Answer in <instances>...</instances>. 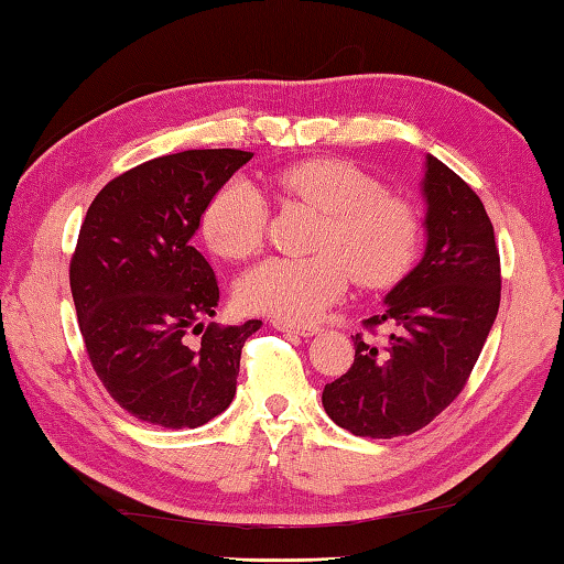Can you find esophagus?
Returning <instances> with one entry per match:
<instances>
[{
	"instance_id": "34e87169",
	"label": "esophagus",
	"mask_w": 564,
	"mask_h": 564,
	"mask_svg": "<svg viewBox=\"0 0 564 564\" xmlns=\"http://www.w3.org/2000/svg\"><path fill=\"white\" fill-rule=\"evenodd\" d=\"M273 327L279 329V332L301 334V337H315V334L322 332V327H315V325H297V322H285V319H275Z\"/></svg>"
}]
</instances>
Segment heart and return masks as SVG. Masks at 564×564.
I'll return each instance as SVG.
<instances>
[{
    "label": "heart",
    "instance_id": "b5f03b06",
    "mask_svg": "<svg viewBox=\"0 0 564 564\" xmlns=\"http://www.w3.org/2000/svg\"><path fill=\"white\" fill-rule=\"evenodd\" d=\"M273 186L289 200L322 215L315 257H271L237 283V301L251 313L310 322L349 285L351 275L370 291L400 283L424 247V215L416 203L344 160H305L275 172ZM269 206L245 178L215 191L200 218L213 254L247 259L267 235Z\"/></svg>",
    "mask_w": 564,
    "mask_h": 564
}]
</instances>
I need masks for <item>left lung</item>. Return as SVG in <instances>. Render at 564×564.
I'll return each instance as SVG.
<instances>
[{"label":"left lung","mask_w":564,"mask_h":564,"mask_svg":"<svg viewBox=\"0 0 564 564\" xmlns=\"http://www.w3.org/2000/svg\"><path fill=\"white\" fill-rule=\"evenodd\" d=\"M426 251L394 285L382 315L364 327L390 325L386 346L354 337L356 356L327 382L322 404L354 436H410L463 392L495 325L501 263L492 220L480 196L446 164L426 154Z\"/></svg>","instance_id":"left-lung-1"}]
</instances>
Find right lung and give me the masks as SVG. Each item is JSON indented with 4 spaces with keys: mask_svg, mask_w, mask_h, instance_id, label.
Wrapping results in <instances>:
<instances>
[{
    "mask_svg": "<svg viewBox=\"0 0 564 564\" xmlns=\"http://www.w3.org/2000/svg\"><path fill=\"white\" fill-rule=\"evenodd\" d=\"M251 158L186 150L138 164L99 191L82 223L69 261L82 339L106 392L140 422L196 429L235 398L242 346L261 322L203 327L220 289L191 237Z\"/></svg>",
    "mask_w": 564,
    "mask_h": 564,
    "instance_id": "1",
    "label": "right lung"
}]
</instances>
